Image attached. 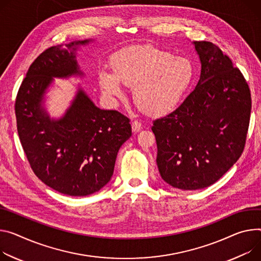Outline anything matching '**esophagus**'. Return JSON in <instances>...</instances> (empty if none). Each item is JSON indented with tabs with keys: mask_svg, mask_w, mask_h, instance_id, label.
<instances>
[{
	"mask_svg": "<svg viewBox=\"0 0 261 261\" xmlns=\"http://www.w3.org/2000/svg\"><path fill=\"white\" fill-rule=\"evenodd\" d=\"M131 127H132V131H133V133H137V132H139L140 130H141V123L140 122H138V121H133L132 123H131Z\"/></svg>",
	"mask_w": 261,
	"mask_h": 261,
	"instance_id": "34e87169",
	"label": "esophagus"
}]
</instances>
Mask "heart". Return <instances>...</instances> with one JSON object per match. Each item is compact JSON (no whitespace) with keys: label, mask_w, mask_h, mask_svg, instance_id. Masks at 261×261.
I'll return each mask as SVG.
<instances>
[{"label":"heart","mask_w":261,"mask_h":261,"mask_svg":"<svg viewBox=\"0 0 261 261\" xmlns=\"http://www.w3.org/2000/svg\"><path fill=\"white\" fill-rule=\"evenodd\" d=\"M112 69L100 72V86L110 98L122 97L123 83L133 85L135 103L145 112L159 116L174 110L195 79L192 61L150 44L131 45L117 51Z\"/></svg>","instance_id":"obj_1"}]
</instances>
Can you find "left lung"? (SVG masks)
<instances>
[{"label":"left lung","mask_w":261,"mask_h":261,"mask_svg":"<svg viewBox=\"0 0 261 261\" xmlns=\"http://www.w3.org/2000/svg\"><path fill=\"white\" fill-rule=\"evenodd\" d=\"M193 44L201 63L199 81L175 111L152 126L160 176L183 191L216 183L239 160L251 113L241 70L212 42Z\"/></svg>","instance_id":"1"}]
</instances>
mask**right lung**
I'll return each mask as SVG.
<instances>
[{"label":"right lung","instance_id":"right-lung-1","mask_svg":"<svg viewBox=\"0 0 261 261\" xmlns=\"http://www.w3.org/2000/svg\"><path fill=\"white\" fill-rule=\"evenodd\" d=\"M94 39L51 46L30 65L15 101L17 132L35 175L55 191L85 197L106 186L117 152L131 137L129 118L94 105L78 84L59 117L46 108V93L55 79H83L77 52Z\"/></svg>","mask_w":261,"mask_h":261}]
</instances>
